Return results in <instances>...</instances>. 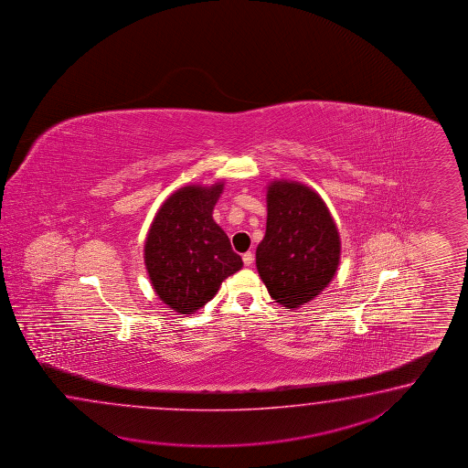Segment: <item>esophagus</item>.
I'll use <instances>...</instances> for the list:
<instances>
[{"mask_svg":"<svg viewBox=\"0 0 468 468\" xmlns=\"http://www.w3.org/2000/svg\"><path fill=\"white\" fill-rule=\"evenodd\" d=\"M242 261H244V264H246V266H252V262H254V254H252V252H244V254H242Z\"/></svg>","mask_w":468,"mask_h":468,"instance_id":"esophagus-1","label":"esophagus"}]
</instances>
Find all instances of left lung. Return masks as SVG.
<instances>
[{
  "instance_id": "8db88e82",
  "label": "left lung",
  "mask_w": 468,
  "mask_h": 468,
  "mask_svg": "<svg viewBox=\"0 0 468 468\" xmlns=\"http://www.w3.org/2000/svg\"><path fill=\"white\" fill-rule=\"evenodd\" d=\"M266 202L259 276L282 308L298 309L328 288L338 271V228L318 192L296 180H271Z\"/></svg>"
}]
</instances>
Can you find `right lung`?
<instances>
[{
	"mask_svg": "<svg viewBox=\"0 0 468 468\" xmlns=\"http://www.w3.org/2000/svg\"><path fill=\"white\" fill-rule=\"evenodd\" d=\"M224 180L190 184L164 200L150 224L144 262L150 284L164 304L194 314L242 268L228 234L212 218Z\"/></svg>",
	"mask_w": 468,
	"mask_h": 468,
	"instance_id": "obj_1",
	"label": "right lung"
}]
</instances>
